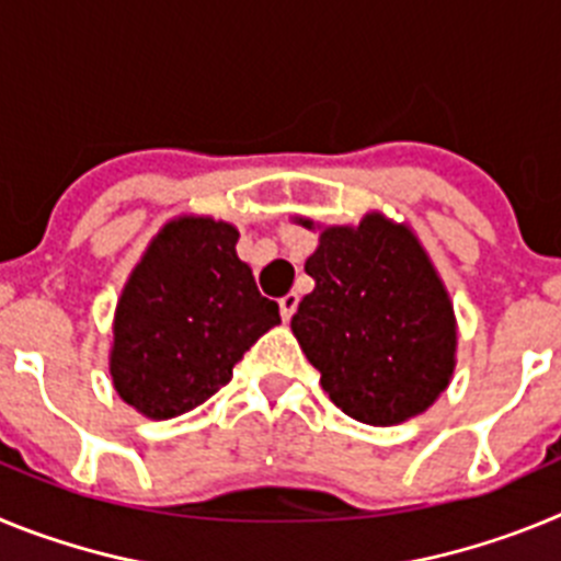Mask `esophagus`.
<instances>
[{"label":"esophagus","instance_id":"1","mask_svg":"<svg viewBox=\"0 0 561 561\" xmlns=\"http://www.w3.org/2000/svg\"><path fill=\"white\" fill-rule=\"evenodd\" d=\"M297 300H300V297H297L295 291H289V295H284V297H280V300H277V304H280V317H284L286 323H289L291 314H295Z\"/></svg>","mask_w":561,"mask_h":561}]
</instances>
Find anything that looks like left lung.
I'll use <instances>...</instances> for the list:
<instances>
[{"label": "left lung", "instance_id": "obj_1", "mask_svg": "<svg viewBox=\"0 0 561 561\" xmlns=\"http://www.w3.org/2000/svg\"><path fill=\"white\" fill-rule=\"evenodd\" d=\"M306 272L314 291L297 306L291 331L329 399L374 427L424 413L453 379L458 331L447 289L410 227L381 213L359 227H325Z\"/></svg>", "mask_w": 561, "mask_h": 561}]
</instances>
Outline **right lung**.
Segmentation results:
<instances>
[{"mask_svg": "<svg viewBox=\"0 0 561 561\" xmlns=\"http://www.w3.org/2000/svg\"><path fill=\"white\" fill-rule=\"evenodd\" d=\"M238 230L207 216L168 221L123 286L108 356L114 390L146 419L199 408L280 323L236 255Z\"/></svg>", "mask_w": 561, "mask_h": 561, "instance_id": "obj_1", "label": "right lung"}]
</instances>
